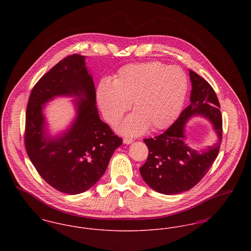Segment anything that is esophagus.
Instances as JSON below:
<instances>
[{"label": "esophagus", "mask_w": 251, "mask_h": 251, "mask_svg": "<svg viewBox=\"0 0 251 251\" xmlns=\"http://www.w3.org/2000/svg\"><path fill=\"white\" fill-rule=\"evenodd\" d=\"M133 142V140L131 139V138H124L123 139V143L126 144V145H130V144L132 143Z\"/></svg>", "instance_id": "obj_1"}]
</instances>
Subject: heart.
I'll use <instances>...</instances> for the list:
<instances>
[{
  "mask_svg": "<svg viewBox=\"0 0 251 251\" xmlns=\"http://www.w3.org/2000/svg\"><path fill=\"white\" fill-rule=\"evenodd\" d=\"M188 89L186 74L177 66L158 62L126 65L114 81H100L96 99L104 119L117 124L131 108L135 110L123 121L120 131L135 136L151 128L167 127L179 115Z\"/></svg>",
  "mask_w": 251,
  "mask_h": 251,
  "instance_id": "obj_1",
  "label": "heart"
}]
</instances>
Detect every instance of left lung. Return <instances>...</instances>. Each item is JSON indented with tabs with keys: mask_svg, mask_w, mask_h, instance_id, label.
Listing matches in <instances>:
<instances>
[{
	"mask_svg": "<svg viewBox=\"0 0 251 251\" xmlns=\"http://www.w3.org/2000/svg\"><path fill=\"white\" fill-rule=\"evenodd\" d=\"M190 104L165 132L145 139L149 156L139 168L145 182L154 191L176 195L188 191L209 171L218 155L222 140V118L215 90L196 72L189 70ZM195 116L209 120L218 138L205 150L193 149L185 142L186 123Z\"/></svg>",
	"mask_w": 251,
	"mask_h": 251,
	"instance_id": "1",
	"label": "left lung"
}]
</instances>
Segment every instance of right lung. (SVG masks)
Masks as SVG:
<instances>
[{
  "instance_id": "add662e5",
  "label": "right lung",
  "mask_w": 251,
  "mask_h": 251,
  "mask_svg": "<svg viewBox=\"0 0 251 251\" xmlns=\"http://www.w3.org/2000/svg\"><path fill=\"white\" fill-rule=\"evenodd\" d=\"M59 96L75 97V118L52 137L44 115L45 105ZM25 148L37 172L50 186L77 195L88 190L104 174L122 139L100 119L95 85L85 56L72 54L43 75L29 97Z\"/></svg>"
}]
</instances>
